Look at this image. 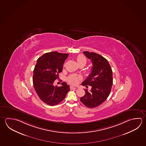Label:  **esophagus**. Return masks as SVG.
Masks as SVG:
<instances>
[{"label": "esophagus", "mask_w": 146, "mask_h": 146, "mask_svg": "<svg viewBox=\"0 0 146 146\" xmlns=\"http://www.w3.org/2000/svg\"><path fill=\"white\" fill-rule=\"evenodd\" d=\"M78 88V86H70V89L71 90H73V89H76L77 88Z\"/></svg>", "instance_id": "esophagus-1"}]
</instances>
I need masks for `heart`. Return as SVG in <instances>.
Instances as JSON below:
<instances>
[{
    "instance_id": "obj_1",
    "label": "heart",
    "mask_w": 146,
    "mask_h": 146,
    "mask_svg": "<svg viewBox=\"0 0 146 146\" xmlns=\"http://www.w3.org/2000/svg\"><path fill=\"white\" fill-rule=\"evenodd\" d=\"M77 63L78 65H81V64H83L85 65L87 62L86 58L85 56L83 55H79L77 57ZM68 81L69 82L73 84H76L78 82L79 80V77L77 76L76 75H71L68 78Z\"/></svg>"
}]
</instances>
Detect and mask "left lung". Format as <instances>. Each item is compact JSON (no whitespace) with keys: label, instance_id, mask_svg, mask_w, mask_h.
<instances>
[{"label":"left lung","instance_id":"left-lung-1","mask_svg":"<svg viewBox=\"0 0 146 146\" xmlns=\"http://www.w3.org/2000/svg\"><path fill=\"white\" fill-rule=\"evenodd\" d=\"M83 53L93 64L92 72L81 84L90 90L84 89L85 95L80 100L85 106L94 108L104 103L108 97L113 84V74L111 67L106 58L95 53L83 51Z\"/></svg>","mask_w":146,"mask_h":146}]
</instances>
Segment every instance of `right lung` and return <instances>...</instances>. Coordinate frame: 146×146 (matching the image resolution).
<instances>
[{
	"instance_id": "add662e5",
	"label": "right lung",
	"mask_w": 146,
	"mask_h": 146,
	"mask_svg": "<svg viewBox=\"0 0 146 146\" xmlns=\"http://www.w3.org/2000/svg\"><path fill=\"white\" fill-rule=\"evenodd\" d=\"M68 54L53 51L45 53L37 59L33 70V86L40 99L49 106L60 104L70 90L66 82L58 87L53 85L58 73L62 72Z\"/></svg>"
}]
</instances>
